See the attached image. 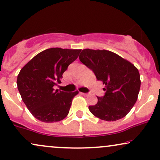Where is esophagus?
<instances>
[{
  "label": "esophagus",
  "mask_w": 160,
  "mask_h": 160,
  "mask_svg": "<svg viewBox=\"0 0 160 160\" xmlns=\"http://www.w3.org/2000/svg\"><path fill=\"white\" fill-rule=\"evenodd\" d=\"M82 95H84V96H88V95H89V94L88 93H81Z\"/></svg>",
  "instance_id": "1"
}]
</instances>
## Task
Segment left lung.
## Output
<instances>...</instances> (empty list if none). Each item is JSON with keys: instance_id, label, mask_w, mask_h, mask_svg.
I'll use <instances>...</instances> for the list:
<instances>
[{"instance_id": "left-lung-1", "label": "left lung", "mask_w": 160, "mask_h": 160, "mask_svg": "<svg viewBox=\"0 0 160 160\" xmlns=\"http://www.w3.org/2000/svg\"><path fill=\"white\" fill-rule=\"evenodd\" d=\"M79 58L105 85V95L97 97L98 103L89 106V111L107 122L126 116L137 101L141 86L140 74L135 65L107 50L84 49Z\"/></svg>"}]
</instances>
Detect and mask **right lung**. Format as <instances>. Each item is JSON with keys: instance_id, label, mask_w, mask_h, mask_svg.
Returning <instances> with one entry per match:
<instances>
[{"instance_id": "right-lung-1", "label": "right lung", "mask_w": 160, "mask_h": 160, "mask_svg": "<svg viewBox=\"0 0 160 160\" xmlns=\"http://www.w3.org/2000/svg\"><path fill=\"white\" fill-rule=\"evenodd\" d=\"M81 50L52 48L40 52L29 61L17 78L22 101L31 114L45 123L64 119L69 112L72 99L78 91L65 92L54 89L61 83L68 66L78 57Z\"/></svg>"}]
</instances>
